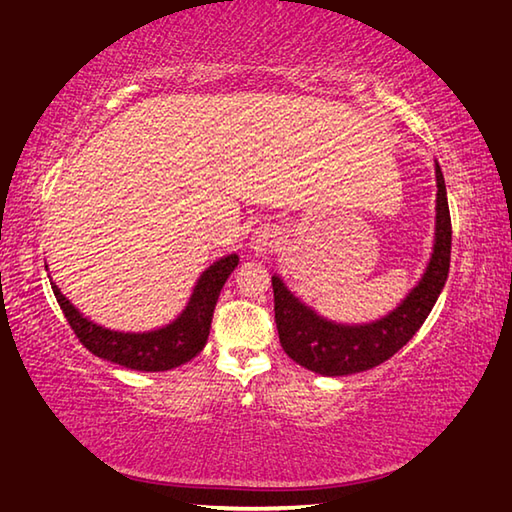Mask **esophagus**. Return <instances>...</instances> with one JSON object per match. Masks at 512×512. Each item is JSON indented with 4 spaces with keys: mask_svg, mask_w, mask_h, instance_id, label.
<instances>
[{
    "mask_svg": "<svg viewBox=\"0 0 512 512\" xmlns=\"http://www.w3.org/2000/svg\"><path fill=\"white\" fill-rule=\"evenodd\" d=\"M280 245V232L274 225H260L252 232L249 238V249L254 254H267L271 249Z\"/></svg>",
    "mask_w": 512,
    "mask_h": 512,
    "instance_id": "obj_1",
    "label": "esophagus"
}]
</instances>
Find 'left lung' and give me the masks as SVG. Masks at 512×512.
Here are the masks:
<instances>
[{
  "mask_svg": "<svg viewBox=\"0 0 512 512\" xmlns=\"http://www.w3.org/2000/svg\"><path fill=\"white\" fill-rule=\"evenodd\" d=\"M435 183V238L431 258L417 285L387 316L364 325H342L327 320L316 314V309L307 307L278 274L271 276L278 338L287 356L300 367L329 378L367 371L398 353L422 327L437 296L442 294L451 265V214H448L446 183L437 161Z\"/></svg>",
  "mask_w": 512,
  "mask_h": 512,
  "instance_id": "left-lung-1",
  "label": "left lung"
}]
</instances>
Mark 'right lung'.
<instances>
[{
  "instance_id": "right-lung-1",
  "label": "right lung",
  "mask_w": 512,
  "mask_h": 512,
  "mask_svg": "<svg viewBox=\"0 0 512 512\" xmlns=\"http://www.w3.org/2000/svg\"><path fill=\"white\" fill-rule=\"evenodd\" d=\"M238 265V254H227L198 276L185 309L168 325L150 331H114L86 318L52 283L61 311L83 347L114 364L134 371H170L201 353L210 336L216 300L225 280ZM48 269V265H46ZM50 278V276H48Z\"/></svg>"
}]
</instances>
